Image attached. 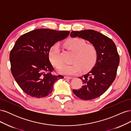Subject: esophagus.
Segmentation results:
<instances>
[{
	"instance_id": "esophagus-1",
	"label": "esophagus",
	"mask_w": 131,
	"mask_h": 131,
	"mask_svg": "<svg viewBox=\"0 0 131 131\" xmlns=\"http://www.w3.org/2000/svg\"><path fill=\"white\" fill-rule=\"evenodd\" d=\"M64 78L66 79H72V77H67V76H64Z\"/></svg>"
}]
</instances>
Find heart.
I'll use <instances>...</instances> for the list:
<instances>
[{"label": "heart", "mask_w": 131, "mask_h": 131, "mask_svg": "<svg viewBox=\"0 0 131 131\" xmlns=\"http://www.w3.org/2000/svg\"><path fill=\"white\" fill-rule=\"evenodd\" d=\"M85 42L78 38H72L64 42L67 48L74 52L72 64H65L58 69V72L66 75H75L80 73L82 69L88 70L95 64L97 59L98 52L96 47L93 44H85ZM49 56L52 64L57 68L63 64L61 56V50L57 44L50 48Z\"/></svg>", "instance_id": "heart-1"}]
</instances>
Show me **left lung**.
<instances>
[{
    "label": "left lung",
    "instance_id": "left-lung-1",
    "mask_svg": "<svg viewBox=\"0 0 131 131\" xmlns=\"http://www.w3.org/2000/svg\"><path fill=\"white\" fill-rule=\"evenodd\" d=\"M70 35L90 41L96 47L98 52L96 63L92 70L79 78L84 85L80 89L73 90V93L83 100L98 98L109 89L115 79L120 62L116 45L109 38L91 29L72 31Z\"/></svg>",
    "mask_w": 131,
    "mask_h": 131
}]
</instances>
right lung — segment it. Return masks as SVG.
I'll list each match as a JSON object with an SVG mask.
<instances>
[{
  "mask_svg": "<svg viewBox=\"0 0 131 131\" xmlns=\"http://www.w3.org/2000/svg\"><path fill=\"white\" fill-rule=\"evenodd\" d=\"M69 31L37 29L19 37L10 53L11 71L17 84L27 94L41 98L52 92L61 75H53L50 50L68 36Z\"/></svg>",
  "mask_w": 131,
  "mask_h": 131,
  "instance_id": "obj_1",
  "label": "right lung"
}]
</instances>
